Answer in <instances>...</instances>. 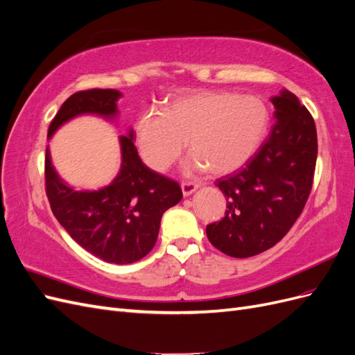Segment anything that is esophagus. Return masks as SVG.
Instances as JSON below:
<instances>
[{"label": "esophagus", "instance_id": "esophagus-1", "mask_svg": "<svg viewBox=\"0 0 355 355\" xmlns=\"http://www.w3.org/2000/svg\"><path fill=\"white\" fill-rule=\"evenodd\" d=\"M182 194H184V197H188L191 196L192 192H196L198 189V185L194 184V182H182Z\"/></svg>", "mask_w": 355, "mask_h": 355}]
</instances>
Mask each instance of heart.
Listing matches in <instances>:
<instances>
[{
    "mask_svg": "<svg viewBox=\"0 0 355 355\" xmlns=\"http://www.w3.org/2000/svg\"><path fill=\"white\" fill-rule=\"evenodd\" d=\"M270 123L265 102L253 94L198 92L171 101L163 114L145 111L135 137L145 164L164 171L188 144L191 166L227 175L252 158Z\"/></svg>",
    "mask_w": 355,
    "mask_h": 355,
    "instance_id": "obj_1",
    "label": "heart"
}]
</instances>
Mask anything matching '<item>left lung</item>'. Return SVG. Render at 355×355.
<instances>
[{
    "label": "left lung",
    "instance_id": "obj_1",
    "mask_svg": "<svg viewBox=\"0 0 355 355\" xmlns=\"http://www.w3.org/2000/svg\"><path fill=\"white\" fill-rule=\"evenodd\" d=\"M275 124L245 166L216 182L227 214L207 225L209 241L232 257H250L280 241L302 213L313 188L317 130L296 96L271 98Z\"/></svg>",
    "mask_w": 355,
    "mask_h": 355
}]
</instances>
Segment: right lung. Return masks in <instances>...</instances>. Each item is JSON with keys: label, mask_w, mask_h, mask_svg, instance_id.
Instances as JSON below:
<instances>
[{"label": "right lung", "mask_w": 355, "mask_h": 355, "mask_svg": "<svg viewBox=\"0 0 355 355\" xmlns=\"http://www.w3.org/2000/svg\"><path fill=\"white\" fill-rule=\"evenodd\" d=\"M121 92L93 89L68 98L50 123L47 137L80 115L112 121ZM121 167L110 185L78 191L63 182L46 149V192L59 223L99 259L125 265L142 259L157 241L163 213L182 200L178 182L146 167L135 146L133 128L120 136Z\"/></svg>", "instance_id": "right-lung-1"}]
</instances>
